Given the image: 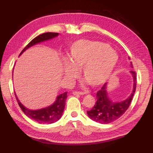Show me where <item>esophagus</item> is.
I'll use <instances>...</instances> for the list:
<instances>
[{
    "label": "esophagus",
    "mask_w": 153,
    "mask_h": 153,
    "mask_svg": "<svg viewBox=\"0 0 153 153\" xmlns=\"http://www.w3.org/2000/svg\"><path fill=\"white\" fill-rule=\"evenodd\" d=\"M73 94L75 95V96H76V95H80V96H82V95L85 94V93H84V92H79V91H73Z\"/></svg>",
    "instance_id": "obj_1"
}]
</instances>
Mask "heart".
<instances>
[{
    "label": "heart",
    "mask_w": 153,
    "mask_h": 153,
    "mask_svg": "<svg viewBox=\"0 0 153 153\" xmlns=\"http://www.w3.org/2000/svg\"><path fill=\"white\" fill-rule=\"evenodd\" d=\"M119 56L106 43L78 40L70 47L68 60L63 59V74L71 80L81 68L82 76L94 87L103 85L114 71Z\"/></svg>",
    "instance_id": "1"
}]
</instances>
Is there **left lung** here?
Segmentation results:
<instances>
[{
  "label": "left lung",
  "mask_w": 153,
  "mask_h": 153,
  "mask_svg": "<svg viewBox=\"0 0 153 153\" xmlns=\"http://www.w3.org/2000/svg\"><path fill=\"white\" fill-rule=\"evenodd\" d=\"M130 65L131 68H133L131 62ZM130 73L133 78V88L130 95L125 100L116 101L110 97L108 92V85L106 82L96 94L97 101L94 107L87 111L89 118L96 122L106 124L114 122L125 113L130 105L136 90V73L134 71H130Z\"/></svg>",
  "instance_id": "1"
}]
</instances>
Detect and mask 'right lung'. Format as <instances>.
<instances>
[{
	"mask_svg": "<svg viewBox=\"0 0 153 153\" xmlns=\"http://www.w3.org/2000/svg\"><path fill=\"white\" fill-rule=\"evenodd\" d=\"M58 35V33L53 32H47L39 35L38 36H36L34 39L31 40L30 42L26 45L25 48L22 50V52L19 54V56L22 55L26 50H28L30 47L34 46L36 45H38V44L44 42L52 39L57 37ZM15 96L20 108H22L23 112L29 118L35 121V122H37L39 124H48L57 122L62 117L65 106L67 92L58 95L57 98H56L55 101L52 104L50 105L49 106L45 107V108H39V109H29V108H26L25 106H24L20 102V101L19 100L16 94Z\"/></svg>",
	"mask_w": 153,
	"mask_h": 153,
	"instance_id": "right-lung-1",
	"label": "right lung"
}]
</instances>
